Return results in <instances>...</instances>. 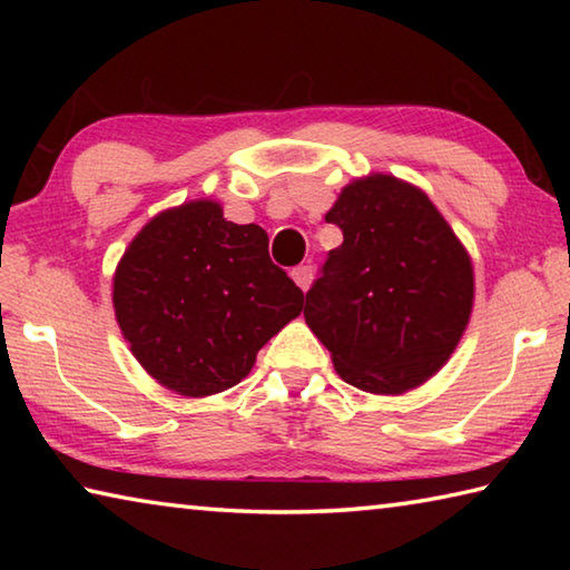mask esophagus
<instances>
[{
	"instance_id": "1",
	"label": "esophagus",
	"mask_w": 570,
	"mask_h": 570,
	"mask_svg": "<svg viewBox=\"0 0 570 570\" xmlns=\"http://www.w3.org/2000/svg\"><path fill=\"white\" fill-rule=\"evenodd\" d=\"M292 278L294 282L298 284V288H306L312 286V278H314V268L308 266V264H302V266H296V268H292Z\"/></svg>"
}]
</instances>
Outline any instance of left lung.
<instances>
[{
  "label": "left lung",
  "mask_w": 570,
  "mask_h": 570,
  "mask_svg": "<svg viewBox=\"0 0 570 570\" xmlns=\"http://www.w3.org/2000/svg\"><path fill=\"white\" fill-rule=\"evenodd\" d=\"M326 224L344 240L306 292L308 330L354 387H417L468 326L475 294L468 250L420 188L380 173L350 183Z\"/></svg>",
  "instance_id": "1"
}]
</instances>
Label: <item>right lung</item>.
<instances>
[{"label": "right lung", "instance_id": "obj_1", "mask_svg": "<svg viewBox=\"0 0 570 570\" xmlns=\"http://www.w3.org/2000/svg\"><path fill=\"white\" fill-rule=\"evenodd\" d=\"M122 336L150 377L186 397L234 387L304 292L268 256L262 226L214 200L163 210L132 238L112 282Z\"/></svg>", "mask_w": 570, "mask_h": 570}]
</instances>
